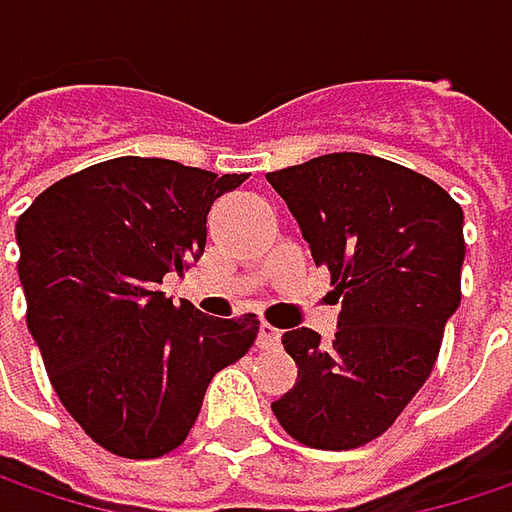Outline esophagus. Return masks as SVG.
<instances>
[{
	"label": "esophagus",
	"mask_w": 512,
	"mask_h": 512,
	"mask_svg": "<svg viewBox=\"0 0 512 512\" xmlns=\"http://www.w3.org/2000/svg\"><path fill=\"white\" fill-rule=\"evenodd\" d=\"M278 341H281V332H278L275 326H269V323H260L257 347H260V350H272V347H278Z\"/></svg>",
	"instance_id": "1"
}]
</instances>
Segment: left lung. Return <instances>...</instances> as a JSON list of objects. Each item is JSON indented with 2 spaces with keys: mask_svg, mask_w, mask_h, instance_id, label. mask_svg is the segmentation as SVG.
<instances>
[{
  "mask_svg": "<svg viewBox=\"0 0 512 512\" xmlns=\"http://www.w3.org/2000/svg\"><path fill=\"white\" fill-rule=\"evenodd\" d=\"M266 180L341 299L332 344L284 332L299 376L272 412L308 448H361L427 382L460 308L462 207L430 177L367 154L317 156Z\"/></svg>",
  "mask_w": 512,
  "mask_h": 512,
  "instance_id": "1",
  "label": "left lung"
}]
</instances>
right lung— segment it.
<instances>
[{
	"instance_id": "obj_1",
	"label": "right lung",
	"mask_w": 512,
	"mask_h": 512,
	"mask_svg": "<svg viewBox=\"0 0 512 512\" xmlns=\"http://www.w3.org/2000/svg\"><path fill=\"white\" fill-rule=\"evenodd\" d=\"M243 180L118 156L52 183L17 219L26 323L52 388L115 457L180 448L210 379L255 344V314L219 320L159 290L204 255L213 201Z\"/></svg>"
}]
</instances>
